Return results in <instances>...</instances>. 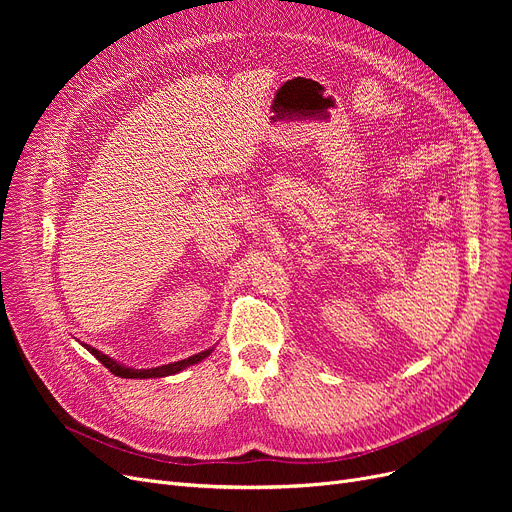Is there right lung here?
Returning <instances> with one entry per match:
<instances>
[{"label": "right lung", "mask_w": 512, "mask_h": 512, "mask_svg": "<svg viewBox=\"0 0 512 512\" xmlns=\"http://www.w3.org/2000/svg\"><path fill=\"white\" fill-rule=\"evenodd\" d=\"M87 351L99 361V363H103L107 369H110L114 375H118V378H126V380H149V378H168V375H174V373H180V371H184L186 367H191V365H197V363H201L203 359H207L211 353H213V348H215V344L211 346V348H207V351H201V353H197V355H193V357H188V359H182V361H174V363H168V365H159V367H149V369H134V367H128V365H124V363H120V361H116V359H112V357H107V355H103L101 351H97V348H93V346H89V344H83Z\"/></svg>", "instance_id": "1"}]
</instances>
